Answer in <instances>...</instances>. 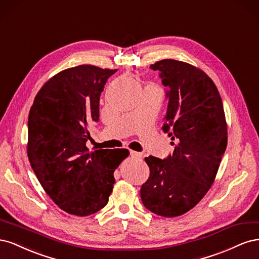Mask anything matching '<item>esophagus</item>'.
<instances>
[{
    "mask_svg": "<svg viewBox=\"0 0 259 259\" xmlns=\"http://www.w3.org/2000/svg\"><path fill=\"white\" fill-rule=\"evenodd\" d=\"M131 155L133 156V158H136V159H138V158H142V156H143V153H142V152H137V151H133V150H131Z\"/></svg>",
    "mask_w": 259,
    "mask_h": 259,
    "instance_id": "34e87169",
    "label": "esophagus"
}]
</instances>
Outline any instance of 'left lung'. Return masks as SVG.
Masks as SVG:
<instances>
[{"label":"left lung","instance_id":"obj_1","mask_svg":"<svg viewBox=\"0 0 259 259\" xmlns=\"http://www.w3.org/2000/svg\"><path fill=\"white\" fill-rule=\"evenodd\" d=\"M159 71L168 100L162 130L175 143L165 159L148 156L150 176L140 189L143 204L163 217L187 213L214 183L227 147L224 106L210 77L189 64L163 59Z\"/></svg>","mask_w":259,"mask_h":259}]
</instances>
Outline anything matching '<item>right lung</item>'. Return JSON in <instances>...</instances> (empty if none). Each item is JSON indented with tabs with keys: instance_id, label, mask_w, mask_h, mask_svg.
I'll return each mask as SVG.
<instances>
[{
	"instance_id": "right-lung-1",
	"label": "right lung",
	"mask_w": 259,
	"mask_h": 259,
	"mask_svg": "<svg viewBox=\"0 0 259 259\" xmlns=\"http://www.w3.org/2000/svg\"><path fill=\"white\" fill-rule=\"evenodd\" d=\"M116 70L91 65L53 76L37 93L28 119V158L45 192L62 210L89 216L105 207L126 149L90 151L89 124L99 121V98Z\"/></svg>"
}]
</instances>
